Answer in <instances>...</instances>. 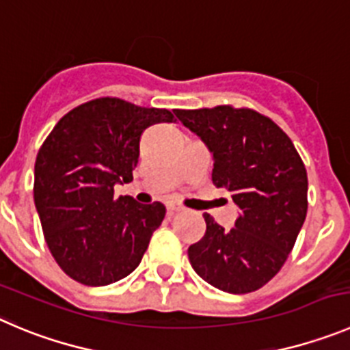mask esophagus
Listing matches in <instances>:
<instances>
[{
	"instance_id": "esophagus-1",
	"label": "esophagus",
	"mask_w": 350,
	"mask_h": 350,
	"mask_svg": "<svg viewBox=\"0 0 350 350\" xmlns=\"http://www.w3.org/2000/svg\"><path fill=\"white\" fill-rule=\"evenodd\" d=\"M167 211L174 214V212H183V211H185V207H183V205H179V204H176V202H169Z\"/></svg>"
}]
</instances>
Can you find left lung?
<instances>
[{
    "instance_id": "obj_1",
    "label": "left lung",
    "mask_w": 350,
    "mask_h": 350,
    "mask_svg": "<svg viewBox=\"0 0 350 350\" xmlns=\"http://www.w3.org/2000/svg\"><path fill=\"white\" fill-rule=\"evenodd\" d=\"M214 157L212 183L238 207L224 230L204 214L205 234L190 245L195 273L228 293H249L283 267L308 214V171L285 131L247 107L174 110Z\"/></svg>"
}]
</instances>
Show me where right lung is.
<instances>
[{
  "instance_id": "right-lung-1",
  "label": "right lung",
  "mask_w": 350,
  "mask_h": 350,
  "mask_svg": "<svg viewBox=\"0 0 350 350\" xmlns=\"http://www.w3.org/2000/svg\"><path fill=\"white\" fill-rule=\"evenodd\" d=\"M159 122H174V116L101 96L65 113L42 142L34 204L48 249L72 280L110 285L142 262L165 207L116 198L113 186L133 179L143 131Z\"/></svg>"
}]
</instances>
